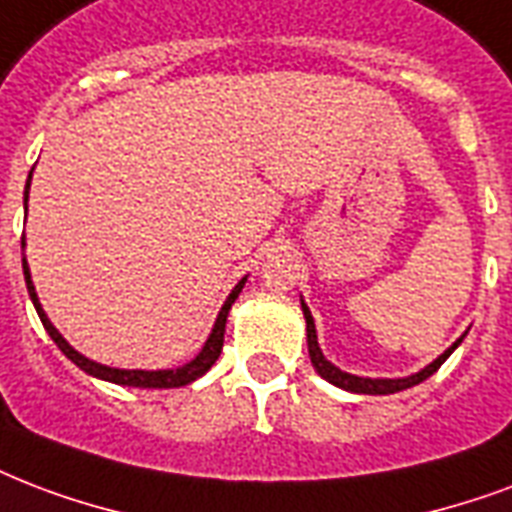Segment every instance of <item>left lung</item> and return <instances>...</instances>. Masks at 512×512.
Masks as SVG:
<instances>
[{
    "mask_svg": "<svg viewBox=\"0 0 512 512\" xmlns=\"http://www.w3.org/2000/svg\"><path fill=\"white\" fill-rule=\"evenodd\" d=\"M300 308H303V317H306V338H308V357H311V365L317 370L319 376L330 381L338 389H346V392H354V395H395V392H403V389H411V386L421 384V381H427L435 370L443 365V362L454 354V349L462 343V338H456L451 346H448L443 354H440L438 360H432L427 368H421L419 373H411V376L405 378H365V376H354V373H346V370L335 368L333 362L327 360L322 349H319L317 341V325H314V317H311V311L308 306L300 300Z\"/></svg>",
    "mask_w": 512,
    "mask_h": 512,
    "instance_id": "obj_1",
    "label": "left lung"
}]
</instances>
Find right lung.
Returning <instances> with one entry per match:
<instances>
[{"instance_id": "1", "label": "right lung", "mask_w": 512, "mask_h": 512, "mask_svg": "<svg viewBox=\"0 0 512 512\" xmlns=\"http://www.w3.org/2000/svg\"><path fill=\"white\" fill-rule=\"evenodd\" d=\"M29 187H31V174L29 179H26V190H23V209H26V212H29ZM23 249H26V236H21V252ZM23 279H26V290H29V298L31 303H34V308H37L42 327L48 330V335L56 341L58 349L64 351L66 357H69L77 368L85 370L88 376L109 381V384L139 386V389H174V386L193 384L195 378L204 376L206 370L212 368L214 362H217V357H220L222 341H225V322H228V311L230 306L236 303V298H239V292L244 290V284H247V276H244V279L230 290V295L225 298V303H222L220 314H217V319H214V327H212V333H209V338H206L204 349L198 351L193 360L185 362V365H179V368H169V370H126V368H109V365L88 360L85 354H80L74 346H69V341H66L64 335L58 333L56 325L50 322L48 314H45V308H42V303H39L34 282H31V271H29V263H26V255H23Z\"/></svg>"}]
</instances>
